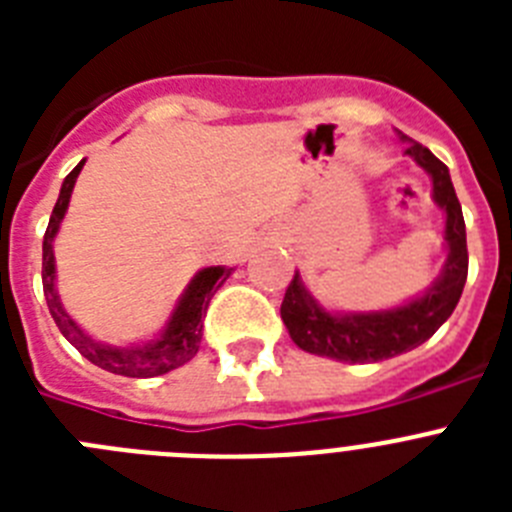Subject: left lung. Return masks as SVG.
<instances>
[{
	"label": "left lung",
	"mask_w": 512,
	"mask_h": 512,
	"mask_svg": "<svg viewBox=\"0 0 512 512\" xmlns=\"http://www.w3.org/2000/svg\"><path fill=\"white\" fill-rule=\"evenodd\" d=\"M400 135L405 153L431 176L433 205L443 212V248L446 261L441 274L420 295L384 310H333L312 295L300 271L289 282L282 302V320L289 338L315 356L343 364H374L413 351L441 328L454 312L467 282V225L456 200L451 174L428 148Z\"/></svg>",
	"instance_id": "1"
}]
</instances>
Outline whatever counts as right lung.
I'll return each instance as SVG.
<instances>
[{
	"mask_svg": "<svg viewBox=\"0 0 512 512\" xmlns=\"http://www.w3.org/2000/svg\"><path fill=\"white\" fill-rule=\"evenodd\" d=\"M84 164H87V158H81L79 164L74 166V171L63 179L56 207H53V215L51 220H48V230H45L43 238V292L45 302H48V310H51L53 320H56L63 338H66L84 359H89L94 366L104 369V372L140 379L169 374L171 369H179V366H184L187 361H192L194 354L200 351L202 315L207 312L212 292H215L235 269H228V266H205V269L197 271L192 277V282H189L187 287H184L182 295H179V300H176L174 310H171L164 328L158 330L156 336L143 338V341L135 343H122V346L97 341V338L89 336L87 330L81 328L69 312H66V307H63L61 295H58L56 287V253H53V243H56V235L58 230H61L63 217L69 212L71 192H74V184L76 179H79Z\"/></svg>",
	"mask_w": 512,
	"mask_h": 512,
	"instance_id": "obj_1",
	"label": "right lung"
}]
</instances>
